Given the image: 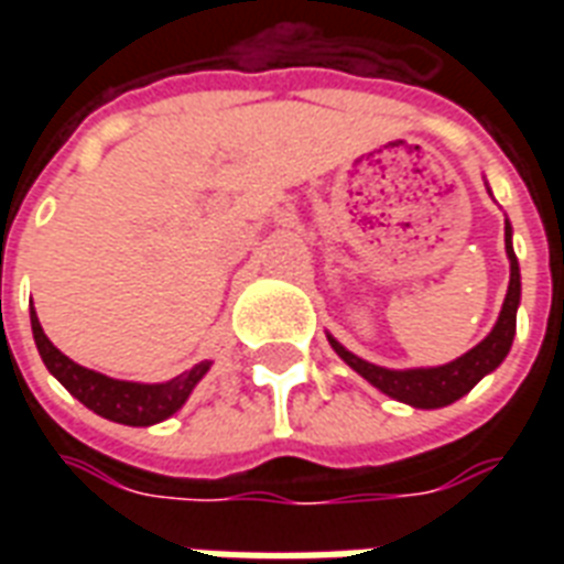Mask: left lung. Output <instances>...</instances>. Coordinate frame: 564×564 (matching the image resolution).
Returning a JSON list of instances; mask_svg holds the SVG:
<instances>
[{"instance_id":"8db88e82","label":"left lung","mask_w":564,"mask_h":564,"mask_svg":"<svg viewBox=\"0 0 564 564\" xmlns=\"http://www.w3.org/2000/svg\"><path fill=\"white\" fill-rule=\"evenodd\" d=\"M512 228L507 221V254H509V290L507 301H503V310H500V318L495 330H491L486 339H482L477 348H471L468 354H463L459 360L447 362V366H438V369H410V371H392L380 369V366H371V362L354 357L351 351H345L343 345L330 339L334 351L343 357L348 366H351L357 375H362L371 386H377L380 392H386L394 401L410 403V406H419V410H436V406H447V403L459 401L465 392H471L477 380L495 371L503 362V357L512 348V336H516V313L518 301H521V272H518L516 251H512Z\"/></svg>"}]
</instances>
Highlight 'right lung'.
<instances>
[{
	"label": "right lung",
	"mask_w": 564,
	"mask_h": 564,
	"mask_svg": "<svg viewBox=\"0 0 564 564\" xmlns=\"http://www.w3.org/2000/svg\"><path fill=\"white\" fill-rule=\"evenodd\" d=\"M31 330H34V343H37V351L46 362V369L61 380L66 392L78 398L87 410H93L101 419L128 424V427H149V424L170 419L172 412L184 406L195 383L210 369V362H198V366L172 377L166 383H128V380H113V377H105L99 371L84 369V366L69 360L66 354L57 351L43 334L34 310H31Z\"/></svg>",
	"instance_id": "right-lung-1"
}]
</instances>
